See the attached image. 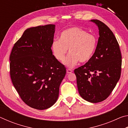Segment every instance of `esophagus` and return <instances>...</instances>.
<instances>
[{"label":"esophagus","mask_w":128,"mask_h":128,"mask_svg":"<svg viewBox=\"0 0 128 128\" xmlns=\"http://www.w3.org/2000/svg\"><path fill=\"white\" fill-rule=\"evenodd\" d=\"M73 72V70L72 69H66V72L67 73H71Z\"/></svg>","instance_id":"34e87169"}]
</instances>
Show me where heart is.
<instances>
[{
	"label": "heart",
	"mask_w": 128,
	"mask_h": 128,
	"mask_svg": "<svg viewBox=\"0 0 128 128\" xmlns=\"http://www.w3.org/2000/svg\"><path fill=\"white\" fill-rule=\"evenodd\" d=\"M97 44L95 36L88 34L81 28H68L60 34V40L52 42L51 50L56 60L62 62L68 49L69 54L64 62L68 68H72L80 61L81 63L89 61Z\"/></svg>",
	"instance_id": "b5f03b06"
}]
</instances>
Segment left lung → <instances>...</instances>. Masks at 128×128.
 Masks as SVG:
<instances>
[{"instance_id":"8db88e82","label":"left lung","mask_w":128,"mask_h":128,"mask_svg":"<svg viewBox=\"0 0 128 128\" xmlns=\"http://www.w3.org/2000/svg\"><path fill=\"white\" fill-rule=\"evenodd\" d=\"M98 28V38L95 52L89 61L74 70L79 94L91 103L107 99L120 79L121 54L115 36L107 25L92 20Z\"/></svg>"}]
</instances>
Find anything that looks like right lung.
Listing matches in <instances>:
<instances>
[{"instance_id": "add662e5", "label": "right lung", "mask_w": 128, "mask_h": 128, "mask_svg": "<svg viewBox=\"0 0 128 128\" xmlns=\"http://www.w3.org/2000/svg\"><path fill=\"white\" fill-rule=\"evenodd\" d=\"M55 25L28 28L10 55V75L14 88L29 107L43 110L52 106L66 68L52 54Z\"/></svg>"}]
</instances>
